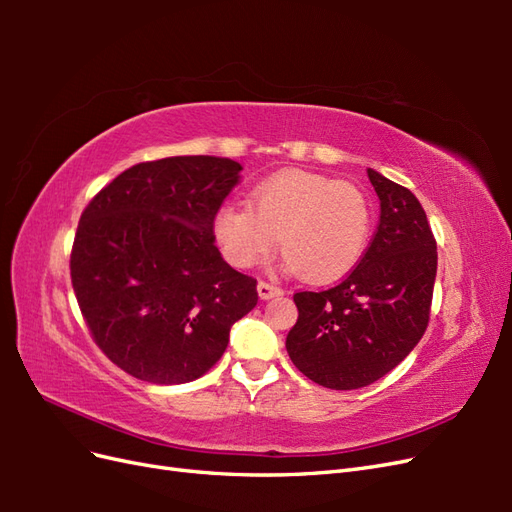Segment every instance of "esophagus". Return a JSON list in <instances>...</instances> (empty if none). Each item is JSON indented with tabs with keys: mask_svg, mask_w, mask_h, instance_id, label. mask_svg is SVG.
Returning a JSON list of instances; mask_svg holds the SVG:
<instances>
[{
	"mask_svg": "<svg viewBox=\"0 0 512 512\" xmlns=\"http://www.w3.org/2000/svg\"><path fill=\"white\" fill-rule=\"evenodd\" d=\"M282 294V288L275 286V284H269V282H258V297L262 301L267 299H273V297H280Z\"/></svg>",
	"mask_w": 512,
	"mask_h": 512,
	"instance_id": "esophagus-1",
	"label": "esophagus"
}]
</instances>
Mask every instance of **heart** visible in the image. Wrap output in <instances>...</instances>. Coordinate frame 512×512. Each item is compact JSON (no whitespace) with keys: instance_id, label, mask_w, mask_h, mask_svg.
Here are the masks:
<instances>
[{"instance_id":"heart-1","label":"heart","mask_w":512,"mask_h":512,"mask_svg":"<svg viewBox=\"0 0 512 512\" xmlns=\"http://www.w3.org/2000/svg\"><path fill=\"white\" fill-rule=\"evenodd\" d=\"M250 205L224 203L213 215L215 243L239 269L254 267L280 237L290 271L333 282L361 260L374 228V207L361 188L305 170L258 183Z\"/></svg>"}]
</instances>
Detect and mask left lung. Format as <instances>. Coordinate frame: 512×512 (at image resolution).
I'll return each mask as SVG.
<instances>
[{
  "mask_svg": "<svg viewBox=\"0 0 512 512\" xmlns=\"http://www.w3.org/2000/svg\"><path fill=\"white\" fill-rule=\"evenodd\" d=\"M380 222L359 265L322 292H297V324L286 337L301 374L335 391L361 389L395 369L429 322L438 252L418 198L367 168Z\"/></svg>",
  "mask_w": 512,
  "mask_h": 512,
  "instance_id": "8db88e82",
  "label": "left lung"
}]
</instances>
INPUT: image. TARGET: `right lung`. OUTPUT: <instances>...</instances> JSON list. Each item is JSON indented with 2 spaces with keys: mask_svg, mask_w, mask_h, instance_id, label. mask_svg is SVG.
Returning a JSON list of instances; mask_svg holds the SVG:
<instances>
[{
  "mask_svg": "<svg viewBox=\"0 0 512 512\" xmlns=\"http://www.w3.org/2000/svg\"><path fill=\"white\" fill-rule=\"evenodd\" d=\"M243 166L215 156L136 164L102 188L76 228L70 275L100 350L130 376L183 384L220 361L256 280L215 247L213 215Z\"/></svg>",
  "mask_w": 512,
  "mask_h": 512,
  "instance_id": "obj_1",
  "label": "right lung"
}]
</instances>
